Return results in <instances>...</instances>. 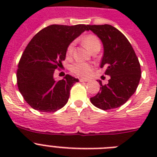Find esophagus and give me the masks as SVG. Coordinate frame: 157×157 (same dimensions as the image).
<instances>
[{"instance_id": "obj_1", "label": "esophagus", "mask_w": 157, "mask_h": 157, "mask_svg": "<svg viewBox=\"0 0 157 157\" xmlns=\"http://www.w3.org/2000/svg\"><path fill=\"white\" fill-rule=\"evenodd\" d=\"M79 81L80 82H88V79H86V78H79Z\"/></svg>"}]
</instances>
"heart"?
<instances>
[{"instance_id":"1","label":"heart","mask_w":157,"mask_h":157,"mask_svg":"<svg viewBox=\"0 0 157 157\" xmlns=\"http://www.w3.org/2000/svg\"><path fill=\"white\" fill-rule=\"evenodd\" d=\"M82 42L85 45V46L87 48H89L90 51L94 49L96 47H101L100 40L94 34H88V35H86L85 37H83ZM74 48L75 41H72L67 47V57H71L72 55H73V52H74ZM71 70L76 75L81 76V77H87V76H89L91 74V72L93 71V66L91 64H90V63H85V62H77V63H75L74 64L72 65Z\"/></svg>"}]
</instances>
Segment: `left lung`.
<instances>
[{
	"instance_id": "obj_1",
	"label": "left lung",
	"mask_w": 157,
	"mask_h": 157,
	"mask_svg": "<svg viewBox=\"0 0 157 157\" xmlns=\"http://www.w3.org/2000/svg\"><path fill=\"white\" fill-rule=\"evenodd\" d=\"M104 45L101 67L110 75L109 83L90 98L91 103L102 110L119 108L134 94L141 78V66L132 45L120 30L111 25H88Z\"/></svg>"
}]
</instances>
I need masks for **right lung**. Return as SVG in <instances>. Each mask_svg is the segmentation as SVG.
Here are the masks:
<instances>
[{"instance_id": "obj_1", "label": "right lung", "mask_w": 157, "mask_h": 157, "mask_svg": "<svg viewBox=\"0 0 157 157\" xmlns=\"http://www.w3.org/2000/svg\"><path fill=\"white\" fill-rule=\"evenodd\" d=\"M85 30L88 25L52 24L43 28L27 45L16 72L19 92L35 110L54 112L68 101L70 90L78 82L70 75L56 81L53 75L62 66L67 45Z\"/></svg>"}]
</instances>
